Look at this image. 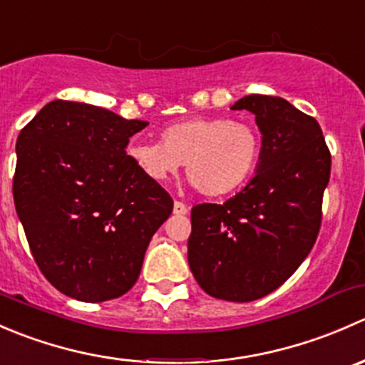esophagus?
Returning <instances> with one entry per match:
<instances>
[{"label":"esophagus","mask_w":365,"mask_h":365,"mask_svg":"<svg viewBox=\"0 0 365 365\" xmlns=\"http://www.w3.org/2000/svg\"><path fill=\"white\" fill-rule=\"evenodd\" d=\"M173 213H175V215H185L187 205L182 203V201H175V205H173Z\"/></svg>","instance_id":"obj_1"}]
</instances>
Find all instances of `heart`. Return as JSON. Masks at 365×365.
<instances>
[{
    "label": "heart",
    "instance_id": "obj_1",
    "mask_svg": "<svg viewBox=\"0 0 365 365\" xmlns=\"http://www.w3.org/2000/svg\"><path fill=\"white\" fill-rule=\"evenodd\" d=\"M259 134L245 121L192 116L168 125L162 143L130 141L127 155L152 182H164L185 160L187 175L205 196L240 189L259 160Z\"/></svg>",
    "mask_w": 365,
    "mask_h": 365
}]
</instances>
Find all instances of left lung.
I'll use <instances>...</instances> for the list:
<instances>
[{"mask_svg": "<svg viewBox=\"0 0 365 365\" xmlns=\"http://www.w3.org/2000/svg\"><path fill=\"white\" fill-rule=\"evenodd\" d=\"M261 132L256 175L222 205H196L189 267L210 297L252 302L268 295L307 257L322 224L330 152L314 118L281 97L247 95Z\"/></svg>", "mask_w": 365, "mask_h": 365, "instance_id": "obj_1", "label": "left lung"}]
</instances>
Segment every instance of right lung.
I'll list each match as a JSON object with an SVG mask.
<instances>
[{"instance_id":"obj_1","label":"right lung","mask_w":365,"mask_h":365,"mask_svg":"<svg viewBox=\"0 0 365 365\" xmlns=\"http://www.w3.org/2000/svg\"><path fill=\"white\" fill-rule=\"evenodd\" d=\"M146 125L53 101L17 138V215L42 274L70 298L106 302L127 293L171 215V196L125 152Z\"/></svg>"}]
</instances>
